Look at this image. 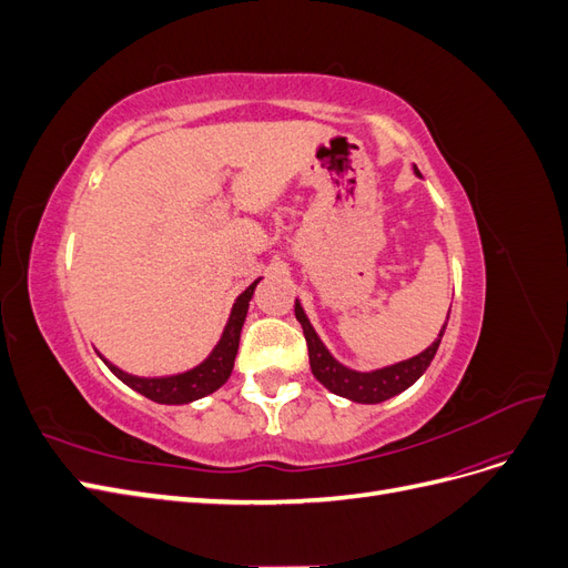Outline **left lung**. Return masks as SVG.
<instances>
[{"mask_svg":"<svg viewBox=\"0 0 568 568\" xmlns=\"http://www.w3.org/2000/svg\"><path fill=\"white\" fill-rule=\"evenodd\" d=\"M415 175L422 178L417 168H415ZM448 317H450V313H448ZM296 320L303 326V336L307 343V355H311V369L315 374V379L326 390L341 395V398H348L353 403H363V405L384 403V400L393 398V395H398L415 384L419 376L428 369V365H432V359L440 346V338L445 334V326H448V320H445L436 341L419 355L400 359V363L386 365L379 369L357 372L348 365L338 363V359L329 353V348L324 346L322 338L315 332V326L311 324V320H307L298 298H296Z\"/></svg>","mask_w":568,"mask_h":568,"instance_id":"1","label":"left lung"}]
</instances>
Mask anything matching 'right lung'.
I'll list each match as a JSON object with an SVG mask.
<instances>
[{"mask_svg": "<svg viewBox=\"0 0 568 568\" xmlns=\"http://www.w3.org/2000/svg\"><path fill=\"white\" fill-rule=\"evenodd\" d=\"M255 280L244 294H239V298L232 305L230 320L222 329V336L217 341V346L211 351V355L203 359L201 365L180 372V374H168V376H136V374H128L120 367H115L113 363L104 355H99L104 359V365L118 376L120 382L125 386H130L132 390L142 393L144 398L161 403V405H186L194 403L199 398H205V395L215 393L222 384H227L230 374L234 369V357L239 351V336H242V326L248 313V303L253 298V291L257 286Z\"/></svg>", "mask_w": 568, "mask_h": 568, "instance_id": "add662e5", "label": "right lung"}]
</instances>
